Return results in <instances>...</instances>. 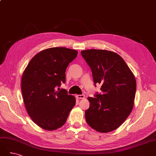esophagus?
<instances>
[{"label":"esophagus","mask_w":156,"mask_h":156,"mask_svg":"<svg viewBox=\"0 0 156 156\" xmlns=\"http://www.w3.org/2000/svg\"><path fill=\"white\" fill-rule=\"evenodd\" d=\"M76 97L78 99H84L85 98V96H84V94H79V95H77Z\"/></svg>","instance_id":"obj_1"}]
</instances>
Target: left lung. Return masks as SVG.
<instances>
[{"label": "left lung", "mask_w": 156, "mask_h": 156, "mask_svg": "<svg viewBox=\"0 0 156 156\" xmlns=\"http://www.w3.org/2000/svg\"><path fill=\"white\" fill-rule=\"evenodd\" d=\"M81 54L91 69L95 87L101 85V93L88 98L86 121L97 131H112L124 123L133 109L135 78L124 59L114 52L88 49Z\"/></svg>", "instance_id": "8db88e82"}]
</instances>
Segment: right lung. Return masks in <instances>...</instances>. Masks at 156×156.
<instances>
[{
	"label": "right lung",
	"instance_id": "obj_1",
	"mask_svg": "<svg viewBox=\"0 0 156 156\" xmlns=\"http://www.w3.org/2000/svg\"><path fill=\"white\" fill-rule=\"evenodd\" d=\"M77 53L62 47L45 49L31 59L23 72V101L33 122L42 129L62 127L75 105V97L59 87L65 83L66 69Z\"/></svg>",
	"mask_w": 156,
	"mask_h": 156
}]
</instances>
